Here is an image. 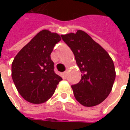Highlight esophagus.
Returning <instances> with one entry per match:
<instances>
[{"instance_id":"esophagus-1","label":"esophagus","mask_w":130,"mask_h":130,"mask_svg":"<svg viewBox=\"0 0 130 130\" xmlns=\"http://www.w3.org/2000/svg\"><path fill=\"white\" fill-rule=\"evenodd\" d=\"M67 71H65V72H64V73H63L62 77H63V79H66V78H67Z\"/></svg>"}]
</instances>
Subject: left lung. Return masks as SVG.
Returning a JSON list of instances; mask_svg holds the SVG:
<instances>
[{
	"mask_svg": "<svg viewBox=\"0 0 130 130\" xmlns=\"http://www.w3.org/2000/svg\"><path fill=\"white\" fill-rule=\"evenodd\" d=\"M61 36L73 52L82 72L80 81L71 86L75 99L85 107L99 105L109 96L115 81L113 60L84 31Z\"/></svg>",
	"mask_w": 130,
	"mask_h": 130,
	"instance_id": "left-lung-1",
	"label": "left lung"
}]
</instances>
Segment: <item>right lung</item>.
I'll list each match as a JSON object with an SVG mask.
<instances>
[{
  "label": "right lung",
  "instance_id": "obj_1",
  "mask_svg": "<svg viewBox=\"0 0 130 130\" xmlns=\"http://www.w3.org/2000/svg\"><path fill=\"white\" fill-rule=\"evenodd\" d=\"M61 36L46 29L38 33L19 51L11 66L13 82L21 96L34 104L48 101L62 80L55 73L51 54Z\"/></svg>",
  "mask_w": 130,
  "mask_h": 130
}]
</instances>
